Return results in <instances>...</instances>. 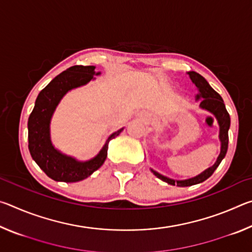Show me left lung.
<instances>
[{
	"label": "left lung",
	"instance_id": "obj_1",
	"mask_svg": "<svg viewBox=\"0 0 252 252\" xmlns=\"http://www.w3.org/2000/svg\"><path fill=\"white\" fill-rule=\"evenodd\" d=\"M188 74H189L191 81L195 84V87L199 89L200 93L197 95V99L202 97L201 102H200V106H201L202 109L210 111L211 113L215 114L217 120H218L219 126H220L219 138L221 141V151L218 159L216 161V163L213 164L212 167L207 169L206 171H203L202 173H200L199 176L188 179V180H181V181L172 180V179H169L167 177L162 176V174L153 171L152 170V172L155 173V176L161 179L162 181L167 182L169 185H172V186L177 185L178 187H189V186L198 185V183L206 181L209 177H211L212 173L215 172V170L219 167L220 162L222 161V159L225 157V153H227V150H228V142H229L228 131L230 127V116L227 109H225L222 97L213 90V89L207 82V80L204 79L202 75H200L199 73H197V72H193V71L188 72Z\"/></svg>",
	"mask_w": 252,
	"mask_h": 252
}]
</instances>
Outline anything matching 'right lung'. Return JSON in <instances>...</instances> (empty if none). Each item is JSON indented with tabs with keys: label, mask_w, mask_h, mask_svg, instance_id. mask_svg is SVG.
<instances>
[{
	"label": "right lung",
	"mask_w": 252,
	"mask_h": 252,
	"mask_svg": "<svg viewBox=\"0 0 252 252\" xmlns=\"http://www.w3.org/2000/svg\"><path fill=\"white\" fill-rule=\"evenodd\" d=\"M94 69L92 65H74L55 76L39 93L34 109L30 114L28 122L30 153L46 176L55 181L78 182L91 176L104 163L110 140L116 138L123 130L122 127L111 134L99 155L87 162H79L73 158L62 155L51 143L50 120L60 100L71 89L91 81L95 74Z\"/></svg>",
	"instance_id": "obj_1"
}]
</instances>
